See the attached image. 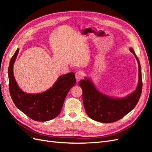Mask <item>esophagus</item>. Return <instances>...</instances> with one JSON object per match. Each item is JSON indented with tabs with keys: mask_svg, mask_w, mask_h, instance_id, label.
<instances>
[{
	"mask_svg": "<svg viewBox=\"0 0 152 152\" xmlns=\"http://www.w3.org/2000/svg\"><path fill=\"white\" fill-rule=\"evenodd\" d=\"M84 76V73L82 71H78L76 73H75V78L76 79L80 80V79H82Z\"/></svg>",
	"mask_w": 152,
	"mask_h": 152,
	"instance_id": "obj_1",
	"label": "esophagus"
}]
</instances>
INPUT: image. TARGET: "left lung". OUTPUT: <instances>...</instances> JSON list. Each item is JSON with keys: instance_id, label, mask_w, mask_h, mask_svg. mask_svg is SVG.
Listing matches in <instances>:
<instances>
[{"instance_id": "8db88e82", "label": "left lung", "mask_w": 152, "mask_h": 152, "mask_svg": "<svg viewBox=\"0 0 152 152\" xmlns=\"http://www.w3.org/2000/svg\"><path fill=\"white\" fill-rule=\"evenodd\" d=\"M130 51L138 63V83L136 89L125 97L117 98L103 94L96 88L88 77L79 82L82 89V99L86 113L91 118L102 123L116 122L129 113L140 99L142 91L141 69L139 59L132 48Z\"/></svg>"}]
</instances>
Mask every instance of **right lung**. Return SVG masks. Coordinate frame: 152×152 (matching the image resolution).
<instances>
[{
	"mask_svg": "<svg viewBox=\"0 0 152 152\" xmlns=\"http://www.w3.org/2000/svg\"><path fill=\"white\" fill-rule=\"evenodd\" d=\"M19 52L18 48L9 65V89L16 107L35 121L45 122L54 118L61 112L68 91L76 83L75 73L59 77L54 84L43 93L29 94L23 91L15 80L13 65Z\"/></svg>",
	"mask_w": 152,
	"mask_h": 152,
	"instance_id": "add662e5",
	"label": "right lung"
}]
</instances>
